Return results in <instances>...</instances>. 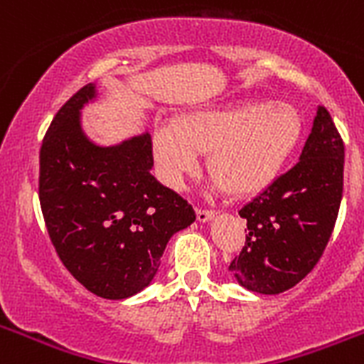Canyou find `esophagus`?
I'll return each instance as SVG.
<instances>
[{
    "label": "esophagus",
    "mask_w": 364,
    "mask_h": 364,
    "mask_svg": "<svg viewBox=\"0 0 364 364\" xmlns=\"http://www.w3.org/2000/svg\"><path fill=\"white\" fill-rule=\"evenodd\" d=\"M215 217L213 210H197V220L198 222H210Z\"/></svg>",
    "instance_id": "34e87169"
}]
</instances>
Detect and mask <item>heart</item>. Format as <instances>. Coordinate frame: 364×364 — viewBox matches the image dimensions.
<instances>
[{
  "label": "heart",
  "instance_id": "obj_1",
  "mask_svg": "<svg viewBox=\"0 0 364 364\" xmlns=\"http://www.w3.org/2000/svg\"><path fill=\"white\" fill-rule=\"evenodd\" d=\"M301 136L302 118L294 105L252 100L160 125L153 149L160 176L169 188H182L184 180L200 169V153H210L208 169L215 186L246 197L277 180Z\"/></svg>",
  "mask_w": 364,
  "mask_h": 364
}]
</instances>
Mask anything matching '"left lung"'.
Listing matches in <instances>:
<instances>
[{"instance_id":"obj_1","label":"left lung","mask_w":364,"mask_h":364,"mask_svg":"<svg viewBox=\"0 0 364 364\" xmlns=\"http://www.w3.org/2000/svg\"><path fill=\"white\" fill-rule=\"evenodd\" d=\"M343 169L345 144L321 105L299 162L239 211L247 235L230 272L242 288L277 295L315 268L336 226Z\"/></svg>"}]
</instances>
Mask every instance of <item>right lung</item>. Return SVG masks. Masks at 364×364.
Masks as SVG:
<instances>
[{"mask_svg": "<svg viewBox=\"0 0 364 364\" xmlns=\"http://www.w3.org/2000/svg\"><path fill=\"white\" fill-rule=\"evenodd\" d=\"M96 98L87 83L56 112L40 149V204L50 242L74 279L98 297L127 299L151 284L160 257L195 211L151 175L149 133L98 146L82 129Z\"/></svg>", "mask_w": 364, "mask_h": 364, "instance_id": "obj_1", "label": "right lung"}]
</instances>
